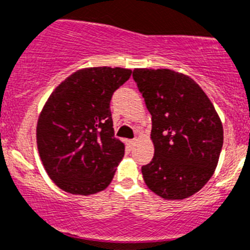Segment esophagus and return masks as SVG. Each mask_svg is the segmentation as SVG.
<instances>
[{
    "mask_svg": "<svg viewBox=\"0 0 250 250\" xmlns=\"http://www.w3.org/2000/svg\"><path fill=\"white\" fill-rule=\"evenodd\" d=\"M127 145L129 148H133L134 146H136V139H130V141H128Z\"/></svg>",
    "mask_w": 250,
    "mask_h": 250,
    "instance_id": "34e87169",
    "label": "esophagus"
}]
</instances>
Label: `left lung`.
I'll use <instances>...</instances> for the list:
<instances>
[{
  "label": "left lung",
  "mask_w": 250,
  "mask_h": 250,
  "mask_svg": "<svg viewBox=\"0 0 250 250\" xmlns=\"http://www.w3.org/2000/svg\"><path fill=\"white\" fill-rule=\"evenodd\" d=\"M133 80L152 116L154 156L143 179L164 199L190 197L210 179L223 147L214 105L194 80L172 69L136 68Z\"/></svg>",
  "instance_id": "1"
}]
</instances>
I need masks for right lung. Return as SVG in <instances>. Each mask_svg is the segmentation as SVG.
Returning <instances> with one entry per match:
<instances>
[{
	"mask_svg": "<svg viewBox=\"0 0 250 250\" xmlns=\"http://www.w3.org/2000/svg\"><path fill=\"white\" fill-rule=\"evenodd\" d=\"M132 71L78 69L56 87L38 117L37 148L49 178L71 194L105 189L125 156L114 137L109 103Z\"/></svg>",
	"mask_w": 250,
	"mask_h": 250,
	"instance_id": "obj_1",
	"label": "right lung"
}]
</instances>
